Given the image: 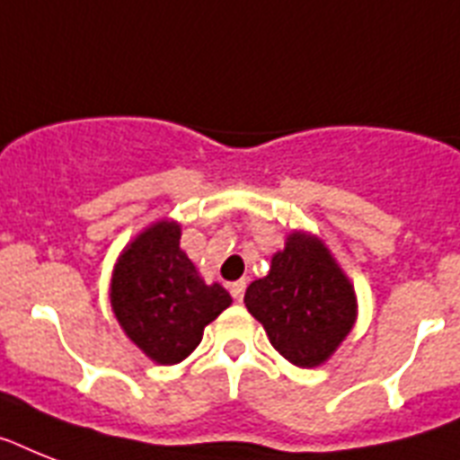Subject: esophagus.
<instances>
[{
    "mask_svg": "<svg viewBox=\"0 0 460 460\" xmlns=\"http://www.w3.org/2000/svg\"><path fill=\"white\" fill-rule=\"evenodd\" d=\"M229 293L234 300L241 302L243 300V295H245V281H236V283H231L229 286Z\"/></svg>",
    "mask_w": 460,
    "mask_h": 460,
    "instance_id": "obj_1",
    "label": "esophagus"
}]
</instances>
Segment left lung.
Here are the masks:
<instances>
[{
    "instance_id": "1",
    "label": "left lung",
    "mask_w": 460,
    "mask_h": 460,
    "mask_svg": "<svg viewBox=\"0 0 460 460\" xmlns=\"http://www.w3.org/2000/svg\"><path fill=\"white\" fill-rule=\"evenodd\" d=\"M243 302L276 352L302 368L323 364L357 321L352 283L323 241L305 231L290 234Z\"/></svg>"
}]
</instances>
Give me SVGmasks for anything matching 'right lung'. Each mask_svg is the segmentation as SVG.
<instances>
[{
    "mask_svg": "<svg viewBox=\"0 0 460 460\" xmlns=\"http://www.w3.org/2000/svg\"><path fill=\"white\" fill-rule=\"evenodd\" d=\"M179 238L177 222L151 224L122 250L111 281V307L125 335L163 366L184 361L231 305L219 283L200 279Z\"/></svg>",
    "mask_w": 460,
    "mask_h": 460,
    "instance_id": "add662e5",
    "label": "right lung"
}]
</instances>
